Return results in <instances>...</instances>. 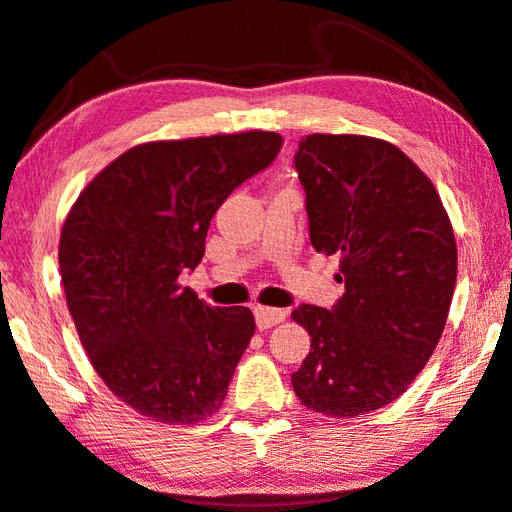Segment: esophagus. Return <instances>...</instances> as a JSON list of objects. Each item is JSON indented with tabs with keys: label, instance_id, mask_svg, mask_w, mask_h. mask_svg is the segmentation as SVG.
I'll list each match as a JSON object with an SVG mask.
<instances>
[{
	"label": "esophagus",
	"instance_id": "1",
	"mask_svg": "<svg viewBox=\"0 0 512 512\" xmlns=\"http://www.w3.org/2000/svg\"><path fill=\"white\" fill-rule=\"evenodd\" d=\"M286 318V311L282 309H268V306H255V320L259 331H266L280 324Z\"/></svg>",
	"mask_w": 512,
	"mask_h": 512
}]
</instances>
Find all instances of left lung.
<instances>
[{
	"mask_svg": "<svg viewBox=\"0 0 512 512\" xmlns=\"http://www.w3.org/2000/svg\"><path fill=\"white\" fill-rule=\"evenodd\" d=\"M295 170L311 246L340 257L345 293L331 311H293L311 336L293 392L313 412L353 418L396 401L439 345L457 241L432 181L392 143L311 134L297 147Z\"/></svg>",
	"mask_w": 512,
	"mask_h": 512,
	"instance_id": "8db88e82",
	"label": "left lung"
}]
</instances>
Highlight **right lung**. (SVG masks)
<instances>
[{
	"instance_id": "obj_1",
	"label": "right lung",
	"mask_w": 512,
	"mask_h": 512,
	"mask_svg": "<svg viewBox=\"0 0 512 512\" xmlns=\"http://www.w3.org/2000/svg\"><path fill=\"white\" fill-rule=\"evenodd\" d=\"M282 147L275 132L136 145L98 172L64 219L60 275L82 347L111 394L167 425L215 414L255 333L246 306L179 284L199 266L228 194Z\"/></svg>"
}]
</instances>
